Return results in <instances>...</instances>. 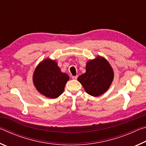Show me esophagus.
I'll use <instances>...</instances> for the list:
<instances>
[{
  "mask_svg": "<svg viewBox=\"0 0 146 146\" xmlns=\"http://www.w3.org/2000/svg\"><path fill=\"white\" fill-rule=\"evenodd\" d=\"M78 78V76L76 75V76H72V78L73 79V80H76V79H77Z\"/></svg>",
  "mask_w": 146,
  "mask_h": 146,
  "instance_id": "34e87169",
  "label": "esophagus"
}]
</instances>
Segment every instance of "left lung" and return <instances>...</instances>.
I'll return each mask as SVG.
<instances>
[{
	"label": "left lung",
	"mask_w": 146,
	"mask_h": 146,
	"mask_svg": "<svg viewBox=\"0 0 146 146\" xmlns=\"http://www.w3.org/2000/svg\"><path fill=\"white\" fill-rule=\"evenodd\" d=\"M86 70V73L77 78L86 92L93 97H98L104 93L110 87L114 78L113 70L108 60L98 56L88 62Z\"/></svg>",
	"instance_id": "8db88e82"
}]
</instances>
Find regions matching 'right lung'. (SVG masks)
<instances>
[{
	"instance_id": "right-lung-1",
	"label": "right lung",
	"mask_w": 146,
	"mask_h": 146,
	"mask_svg": "<svg viewBox=\"0 0 146 146\" xmlns=\"http://www.w3.org/2000/svg\"><path fill=\"white\" fill-rule=\"evenodd\" d=\"M68 75L62 73L55 60L44 59L33 73L34 86L42 95L49 98H58L64 92Z\"/></svg>"
}]
</instances>
